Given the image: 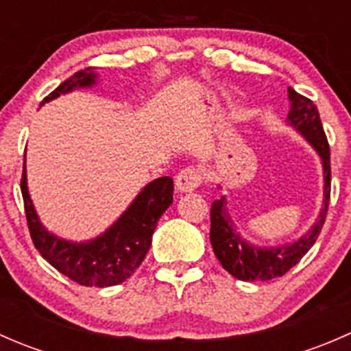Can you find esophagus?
I'll return each mask as SVG.
<instances>
[{"instance_id": "34e87169", "label": "esophagus", "mask_w": 351, "mask_h": 351, "mask_svg": "<svg viewBox=\"0 0 351 351\" xmlns=\"http://www.w3.org/2000/svg\"><path fill=\"white\" fill-rule=\"evenodd\" d=\"M202 183V173L197 168H185L176 176V190L180 193L193 192Z\"/></svg>"}]
</instances>
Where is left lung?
<instances>
[{
    "instance_id": "obj_1",
    "label": "left lung",
    "mask_w": 351,
    "mask_h": 351,
    "mask_svg": "<svg viewBox=\"0 0 351 351\" xmlns=\"http://www.w3.org/2000/svg\"><path fill=\"white\" fill-rule=\"evenodd\" d=\"M290 110L287 125L299 132L313 146L323 166V207L316 221L307 232L292 243L278 246H256L246 241L238 232L234 221L228 210V198L222 195L212 202L210 207V244L215 256L226 271L243 282L271 280L285 275L295 267L300 258L313 247L323 229L328 214L329 192H331V166H329V146L323 130L319 112L309 98L297 93L289 86ZM221 189V185H219Z\"/></svg>"
}]
</instances>
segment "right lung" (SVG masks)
<instances>
[{
	"label": "right lung",
	"instance_id": "right-lung-1",
	"mask_svg": "<svg viewBox=\"0 0 351 351\" xmlns=\"http://www.w3.org/2000/svg\"><path fill=\"white\" fill-rule=\"evenodd\" d=\"M98 73L93 67L74 73L59 84L40 105L81 88H93ZM27 161V159H25ZM23 161L22 195L32 241L44 260L67 278L84 287H112L125 282L139 268L153 241L159 217L173 202V180L161 176L147 183L129 207L97 238L71 241L49 232L34 207Z\"/></svg>",
	"mask_w": 351,
	"mask_h": 351
}]
</instances>
